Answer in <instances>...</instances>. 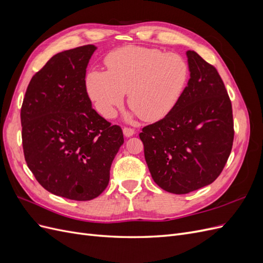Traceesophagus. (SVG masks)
Wrapping results in <instances>:
<instances>
[{"label": "esophagus", "mask_w": 263, "mask_h": 263, "mask_svg": "<svg viewBox=\"0 0 263 263\" xmlns=\"http://www.w3.org/2000/svg\"><path fill=\"white\" fill-rule=\"evenodd\" d=\"M123 133L126 137H132L133 135L135 134V129L129 128V127H124L123 128Z\"/></svg>", "instance_id": "obj_1"}]
</instances>
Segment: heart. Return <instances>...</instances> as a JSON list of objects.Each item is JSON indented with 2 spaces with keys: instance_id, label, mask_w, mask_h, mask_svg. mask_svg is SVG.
<instances>
[{
  "instance_id": "heart-1",
  "label": "heart",
  "mask_w": 263,
  "mask_h": 263,
  "mask_svg": "<svg viewBox=\"0 0 263 263\" xmlns=\"http://www.w3.org/2000/svg\"><path fill=\"white\" fill-rule=\"evenodd\" d=\"M107 72L91 71L86 91L98 112L113 118L124 104L146 122H157L178 105L189 82L190 67L181 54L140 46H125L105 58Z\"/></svg>"
}]
</instances>
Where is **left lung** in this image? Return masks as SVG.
<instances>
[{
    "instance_id": "1",
    "label": "left lung",
    "mask_w": 263,
    "mask_h": 263,
    "mask_svg": "<svg viewBox=\"0 0 263 263\" xmlns=\"http://www.w3.org/2000/svg\"><path fill=\"white\" fill-rule=\"evenodd\" d=\"M186 55L190 80L178 105L139 134L151 177L173 194L216 180L234 141L232 102L216 68L193 50Z\"/></svg>"
}]
</instances>
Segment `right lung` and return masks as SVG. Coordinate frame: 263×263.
Instances as JSON below:
<instances>
[{"instance_id": "obj_1", "label": "right lung", "mask_w": 263, "mask_h": 263, "mask_svg": "<svg viewBox=\"0 0 263 263\" xmlns=\"http://www.w3.org/2000/svg\"><path fill=\"white\" fill-rule=\"evenodd\" d=\"M94 45L59 52L31 78L21 109L25 160L48 192L90 201L106 189L122 128L92 108L86 67Z\"/></svg>"}]
</instances>
